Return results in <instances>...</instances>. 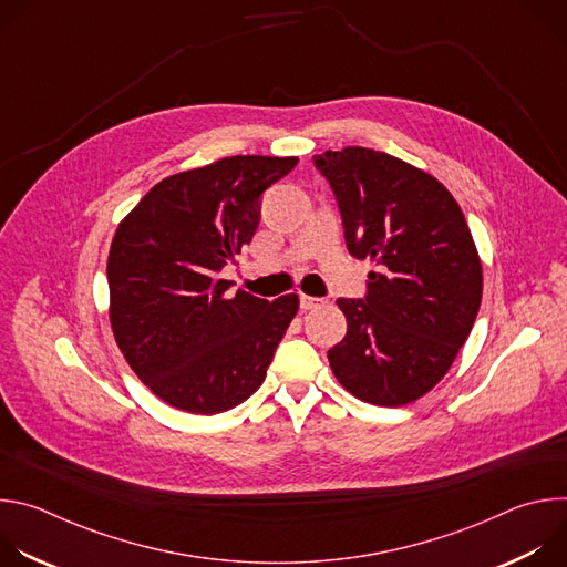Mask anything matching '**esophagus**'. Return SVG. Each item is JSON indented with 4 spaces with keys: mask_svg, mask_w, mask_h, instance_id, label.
<instances>
[{
    "mask_svg": "<svg viewBox=\"0 0 567 567\" xmlns=\"http://www.w3.org/2000/svg\"><path fill=\"white\" fill-rule=\"evenodd\" d=\"M322 302V298H316V296H307V293H300V307L302 309H316V307H320Z\"/></svg>",
    "mask_w": 567,
    "mask_h": 567,
    "instance_id": "esophagus-1",
    "label": "esophagus"
}]
</instances>
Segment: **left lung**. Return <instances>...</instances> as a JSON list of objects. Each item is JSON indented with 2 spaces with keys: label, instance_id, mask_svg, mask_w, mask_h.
I'll return each instance as SVG.
<instances>
[{
  "label": "left lung",
  "instance_id": "obj_1",
  "mask_svg": "<svg viewBox=\"0 0 567 567\" xmlns=\"http://www.w3.org/2000/svg\"><path fill=\"white\" fill-rule=\"evenodd\" d=\"M313 164L337 195L348 251L377 265L365 298L337 300L348 334L330 368L357 399L406 406L442 381L475 322L482 265L468 224L433 175L385 152L352 145Z\"/></svg>",
  "mask_w": 567,
  "mask_h": 567
}]
</instances>
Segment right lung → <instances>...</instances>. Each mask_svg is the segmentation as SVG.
<instances>
[{
	"label": "right lung",
	"instance_id": "add662e5",
	"mask_svg": "<svg viewBox=\"0 0 567 567\" xmlns=\"http://www.w3.org/2000/svg\"><path fill=\"white\" fill-rule=\"evenodd\" d=\"M298 156H226L158 182L118 224L110 322L136 377L171 406L215 415L247 401L298 311V293L256 298L219 278L249 245L260 195Z\"/></svg>",
	"mask_w": 567,
	"mask_h": 567
}]
</instances>
